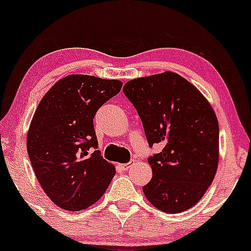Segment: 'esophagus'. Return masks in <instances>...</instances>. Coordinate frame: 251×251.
Wrapping results in <instances>:
<instances>
[{
  "instance_id": "1",
  "label": "esophagus",
  "mask_w": 251,
  "mask_h": 251,
  "mask_svg": "<svg viewBox=\"0 0 251 251\" xmlns=\"http://www.w3.org/2000/svg\"><path fill=\"white\" fill-rule=\"evenodd\" d=\"M131 163H121V165H118V167L121 168L122 171H128L129 168H130Z\"/></svg>"
}]
</instances>
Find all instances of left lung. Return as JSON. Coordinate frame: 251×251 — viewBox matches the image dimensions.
Here are the masks:
<instances>
[{"label": "left lung", "instance_id": "left-lung-1", "mask_svg": "<svg viewBox=\"0 0 251 251\" xmlns=\"http://www.w3.org/2000/svg\"><path fill=\"white\" fill-rule=\"evenodd\" d=\"M123 94L139 114L149 147L162 146L148 157L153 176L142 187L146 198L162 212L191 209L218 166L219 126L212 106L190 81L170 71L128 81Z\"/></svg>", "mask_w": 251, "mask_h": 251}]
</instances>
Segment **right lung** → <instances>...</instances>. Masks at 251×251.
<instances>
[{
  "instance_id": "obj_1",
  "label": "right lung",
  "mask_w": 251,
  "mask_h": 251,
  "mask_svg": "<svg viewBox=\"0 0 251 251\" xmlns=\"http://www.w3.org/2000/svg\"><path fill=\"white\" fill-rule=\"evenodd\" d=\"M121 88L120 80L71 75L38 105L27 135L28 156L42 190L61 209L95 204L116 173L97 151L94 117Z\"/></svg>"
}]
</instances>
